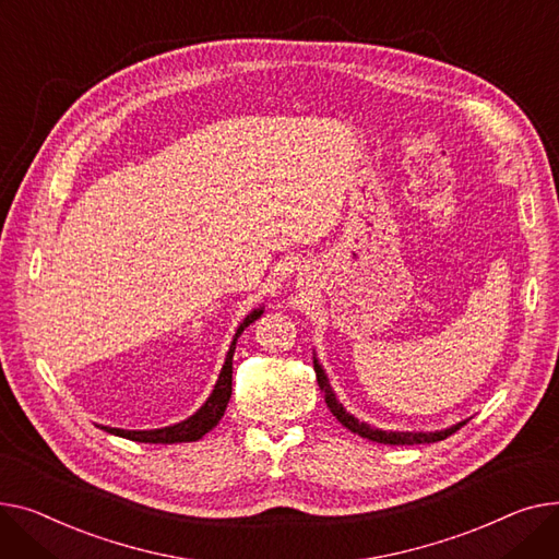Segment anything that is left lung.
<instances>
[{
	"label": "left lung",
	"instance_id": "8db88e82",
	"mask_svg": "<svg viewBox=\"0 0 559 559\" xmlns=\"http://www.w3.org/2000/svg\"><path fill=\"white\" fill-rule=\"evenodd\" d=\"M313 370H316V379H318V385H320V392L324 395V402H326V408L332 411V415L345 426V429H349L352 433L366 438V440H372V442H379V444H429V442H440L449 436H453L461 426H465L467 421H461L451 426V429H444V431H436V433H400V431H379V429H372L370 424H364L358 421L356 417H352L349 413H345V408L338 404L334 390L330 385V381H326L322 368L318 366V360L313 358Z\"/></svg>",
	"mask_w": 559,
	"mask_h": 559
}]
</instances>
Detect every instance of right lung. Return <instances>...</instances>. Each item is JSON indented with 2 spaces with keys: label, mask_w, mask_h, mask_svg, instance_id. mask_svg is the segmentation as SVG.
Returning <instances> with one entry per match:
<instances>
[{
  "label": "right lung",
  "mask_w": 559,
  "mask_h": 559,
  "mask_svg": "<svg viewBox=\"0 0 559 559\" xmlns=\"http://www.w3.org/2000/svg\"><path fill=\"white\" fill-rule=\"evenodd\" d=\"M261 313H264V309H257L252 311L237 330L235 334V341L233 345H229V352H227V358H225V366L218 374V381L212 390L210 400L205 402V406L191 415L189 419L180 421V424H174V426H167V429H155V431H123V429H110V426H102L104 431L112 433V436H119V438H128V440H135V442H148V444H176V442H195L201 440L205 433H210L214 426L218 424V419L223 417L225 408H227V402H229V395H233V356H235V347H237V338L241 336V332L246 330V326L250 322H254Z\"/></svg>",
  "instance_id": "add662e5"
}]
</instances>
